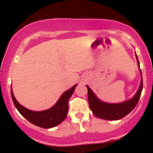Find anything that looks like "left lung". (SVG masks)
<instances>
[{
    "instance_id": "1",
    "label": "left lung",
    "mask_w": 153,
    "mask_h": 153,
    "mask_svg": "<svg viewBox=\"0 0 153 153\" xmlns=\"http://www.w3.org/2000/svg\"><path fill=\"white\" fill-rule=\"evenodd\" d=\"M135 54L137 60L139 69L142 75L140 68V62L136 52ZM143 77H141L140 87L136 94L131 99L118 103H109L101 101L98 99L97 96L94 94L90 88L86 85L88 88V99L89 107L92 111L93 114L100 119H106V120H119L130 113L137 104L143 91Z\"/></svg>"
}]
</instances>
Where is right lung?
I'll list each match as a JSON object with an SVG mask.
<instances>
[{"label": "right lung", "mask_w": 153, "mask_h": 153, "mask_svg": "<svg viewBox=\"0 0 153 153\" xmlns=\"http://www.w3.org/2000/svg\"><path fill=\"white\" fill-rule=\"evenodd\" d=\"M76 86L77 85H75L71 89L63 93L57 102L52 108L41 111L29 110L19 104L13 96L12 88L11 96L16 108L24 118L37 127L50 129L57 126L66 118L68 112V101Z\"/></svg>", "instance_id": "1"}]
</instances>
